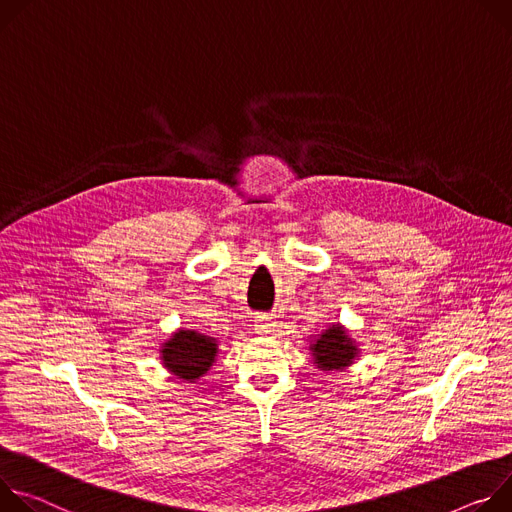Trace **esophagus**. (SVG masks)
I'll return each instance as SVG.
<instances>
[{"instance_id":"34e87169","label":"esophagus","mask_w":512,"mask_h":512,"mask_svg":"<svg viewBox=\"0 0 512 512\" xmlns=\"http://www.w3.org/2000/svg\"><path fill=\"white\" fill-rule=\"evenodd\" d=\"M254 323H256V331H258V333H268V331L272 329V317H270V315L258 313L256 319H254Z\"/></svg>"}]
</instances>
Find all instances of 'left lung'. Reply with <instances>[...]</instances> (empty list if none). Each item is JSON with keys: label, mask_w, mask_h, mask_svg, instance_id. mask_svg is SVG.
Returning a JSON list of instances; mask_svg holds the SVG:
<instances>
[{"label": "left lung", "mask_w": 512, "mask_h": 512, "mask_svg": "<svg viewBox=\"0 0 512 512\" xmlns=\"http://www.w3.org/2000/svg\"><path fill=\"white\" fill-rule=\"evenodd\" d=\"M311 350L315 352V364L327 370H339L348 366L356 354V346H352L350 337L339 325H331L325 333H321Z\"/></svg>", "instance_id": "obj_1"}]
</instances>
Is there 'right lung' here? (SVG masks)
<instances>
[{"mask_svg":"<svg viewBox=\"0 0 512 512\" xmlns=\"http://www.w3.org/2000/svg\"><path fill=\"white\" fill-rule=\"evenodd\" d=\"M215 352L217 346L213 337L181 329L173 335L170 342L164 344L162 358L168 370H173L181 378L195 380L209 370Z\"/></svg>","mask_w":512,"mask_h":512,"instance_id":"add662e5","label":"right lung"}]
</instances>
